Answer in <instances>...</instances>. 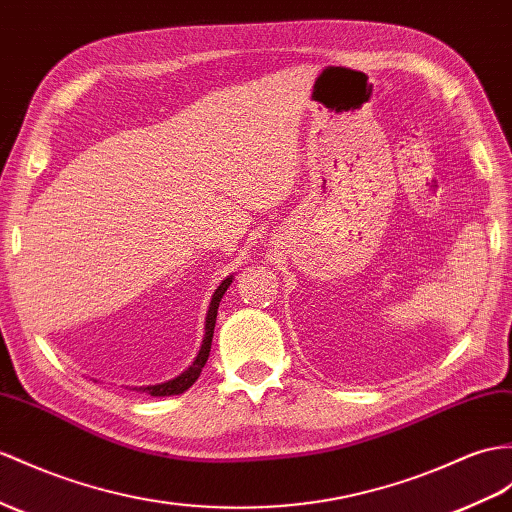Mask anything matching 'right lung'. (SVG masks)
I'll use <instances>...</instances> for the list:
<instances>
[{
	"label": "right lung",
	"instance_id": "add662e5",
	"mask_svg": "<svg viewBox=\"0 0 512 512\" xmlns=\"http://www.w3.org/2000/svg\"><path fill=\"white\" fill-rule=\"evenodd\" d=\"M232 282V276L223 280L219 284V289L215 291L213 299H210V308H208V315H206V334H204V341H202V350H199L197 358L193 360V365L186 369L184 373H180L178 378H173L169 382H162V384H154V386H139L143 393H149L154 397H165V395H180L184 393L189 386H193V382L199 378V373H202L206 360L210 356V345H213V334H215V323H217V308L223 293L228 291V286Z\"/></svg>",
	"mask_w": 512,
	"mask_h": 512
}]
</instances>
